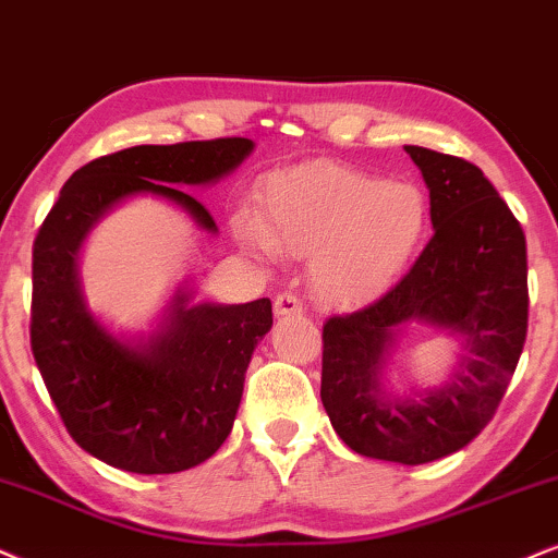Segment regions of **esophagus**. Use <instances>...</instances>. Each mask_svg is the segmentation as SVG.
I'll return each mask as SVG.
<instances>
[{"mask_svg": "<svg viewBox=\"0 0 558 558\" xmlns=\"http://www.w3.org/2000/svg\"><path fill=\"white\" fill-rule=\"evenodd\" d=\"M275 316H301L303 314V303L295 293L283 291L275 295Z\"/></svg>", "mask_w": 558, "mask_h": 558, "instance_id": "1", "label": "esophagus"}]
</instances>
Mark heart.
Wrapping results in <instances>:
<instances>
[{
  "label": "heart",
  "mask_w": 558,
  "mask_h": 558,
  "mask_svg": "<svg viewBox=\"0 0 558 558\" xmlns=\"http://www.w3.org/2000/svg\"><path fill=\"white\" fill-rule=\"evenodd\" d=\"M427 223L425 195L407 182L312 161L267 174L259 218H242L239 236L252 250L314 257V288L327 301L378 293L417 250Z\"/></svg>",
  "instance_id": "b5f03b06"
}]
</instances>
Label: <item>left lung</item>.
Here are the masks:
<instances>
[{
    "mask_svg": "<svg viewBox=\"0 0 558 558\" xmlns=\"http://www.w3.org/2000/svg\"><path fill=\"white\" fill-rule=\"evenodd\" d=\"M404 149L429 187L435 234L389 293L324 324L322 404L355 453L417 466L469 446L495 417L527 335V255L523 227L482 169ZM409 320L461 333L472 357L446 390L393 405L377 368L392 329Z\"/></svg>",
    "mask_w": 558,
    "mask_h": 558,
    "instance_id": "obj_1",
    "label": "left lung"
}]
</instances>
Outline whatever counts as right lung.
Segmentation results:
<instances>
[{"label":"right lung","mask_w":558,"mask_h":558,"mask_svg":"<svg viewBox=\"0 0 558 558\" xmlns=\"http://www.w3.org/2000/svg\"><path fill=\"white\" fill-rule=\"evenodd\" d=\"M250 151L252 141L234 136L108 154L76 169L35 234V365L76 446L108 466L178 474L208 461L234 425L252 350L272 327V303L187 308V295H178L165 335L131 348L84 308L76 250L92 223L133 193L165 195L216 231L208 208L174 185L223 178Z\"/></svg>","instance_id":"obj_1"}]
</instances>
